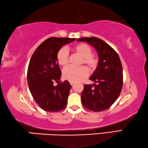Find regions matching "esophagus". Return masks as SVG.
Returning <instances> with one entry per match:
<instances>
[{
  "mask_svg": "<svg viewBox=\"0 0 148 148\" xmlns=\"http://www.w3.org/2000/svg\"><path fill=\"white\" fill-rule=\"evenodd\" d=\"M74 82H72V81H70V85H73V84H74Z\"/></svg>",
  "mask_w": 148,
  "mask_h": 148,
  "instance_id": "esophagus-1",
  "label": "esophagus"
}]
</instances>
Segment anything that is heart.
<instances>
[{"label":"heart","instance_id":"obj_1","mask_svg":"<svg viewBox=\"0 0 148 148\" xmlns=\"http://www.w3.org/2000/svg\"><path fill=\"white\" fill-rule=\"evenodd\" d=\"M74 52L82 57L80 64H85L90 71L93 72L98 65L99 58L92 55V49L86 43H79L73 47ZM58 64L61 66H66L69 62V55L67 49L64 47L60 49L57 54ZM88 75V70L84 66L74 68L69 66L62 71L64 78L72 82L80 81Z\"/></svg>","mask_w":148,"mask_h":148}]
</instances>
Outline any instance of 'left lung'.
<instances>
[{
    "mask_svg": "<svg viewBox=\"0 0 148 148\" xmlns=\"http://www.w3.org/2000/svg\"><path fill=\"white\" fill-rule=\"evenodd\" d=\"M77 41L91 45L99 56L97 66L90 78L95 84L84 86L82 103L90 111H104L115 102L123 88V67L120 58L109 45L101 39L82 37Z\"/></svg>",
    "mask_w": 148,
    "mask_h": 148,
    "instance_id": "1",
    "label": "left lung"
}]
</instances>
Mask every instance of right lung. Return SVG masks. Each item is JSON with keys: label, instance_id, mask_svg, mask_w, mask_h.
Listing matches in <instances>:
<instances>
[{"label": "right lung", "instance_id": "obj_1", "mask_svg": "<svg viewBox=\"0 0 148 148\" xmlns=\"http://www.w3.org/2000/svg\"><path fill=\"white\" fill-rule=\"evenodd\" d=\"M74 38L50 37L43 41L32 56L27 79L32 97L39 107L47 112H58L66 106L71 88L69 81L54 86L60 79L61 71L57 60L58 51Z\"/></svg>", "mask_w": 148, "mask_h": 148}]
</instances>
